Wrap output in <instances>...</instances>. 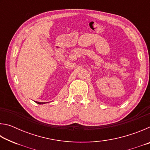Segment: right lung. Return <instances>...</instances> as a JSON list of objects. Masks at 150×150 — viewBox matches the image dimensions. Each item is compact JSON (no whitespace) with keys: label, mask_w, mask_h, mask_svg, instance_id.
Segmentation results:
<instances>
[{"label":"right lung","mask_w":150,"mask_h":150,"mask_svg":"<svg viewBox=\"0 0 150 150\" xmlns=\"http://www.w3.org/2000/svg\"><path fill=\"white\" fill-rule=\"evenodd\" d=\"M36 103H38V104H40V105H42V104H44V103H40V102H36Z\"/></svg>","instance_id":"add662e5"}]
</instances>
